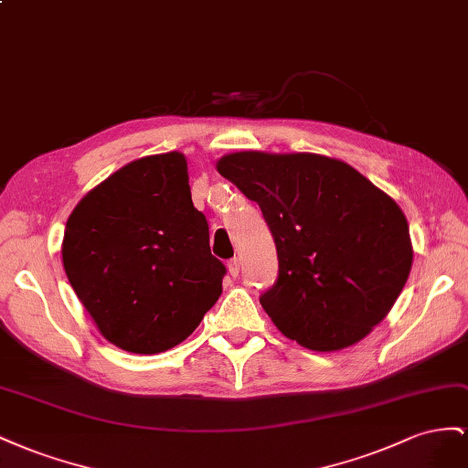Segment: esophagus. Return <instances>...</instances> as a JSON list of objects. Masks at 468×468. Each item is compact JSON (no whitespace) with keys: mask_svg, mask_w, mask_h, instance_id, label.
<instances>
[{"mask_svg":"<svg viewBox=\"0 0 468 468\" xmlns=\"http://www.w3.org/2000/svg\"><path fill=\"white\" fill-rule=\"evenodd\" d=\"M227 269H229V274L235 278L239 276V272H241V261L239 259H231L229 264H227Z\"/></svg>","mask_w":468,"mask_h":468,"instance_id":"obj_1","label":"esophagus"}]
</instances>
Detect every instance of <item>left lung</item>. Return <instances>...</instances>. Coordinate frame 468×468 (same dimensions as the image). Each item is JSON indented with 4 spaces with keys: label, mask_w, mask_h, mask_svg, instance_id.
<instances>
[{
    "label": "left lung",
    "mask_w": 468,
    "mask_h": 468,
    "mask_svg": "<svg viewBox=\"0 0 468 468\" xmlns=\"http://www.w3.org/2000/svg\"><path fill=\"white\" fill-rule=\"evenodd\" d=\"M218 172L259 204L274 237L278 278L261 303L288 339L339 351L388 315L413 261L406 216L388 194L314 153H231Z\"/></svg>",
    "instance_id": "1"
}]
</instances>
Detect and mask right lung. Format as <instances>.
I'll return each instance as SVG.
<instances>
[{
    "label": "right lung",
    "instance_id": "add662e5",
    "mask_svg": "<svg viewBox=\"0 0 468 468\" xmlns=\"http://www.w3.org/2000/svg\"><path fill=\"white\" fill-rule=\"evenodd\" d=\"M62 264L119 349L156 355L190 337L221 296L225 266L192 204L186 156H143L90 190L66 221Z\"/></svg>",
    "mask_w": 468,
    "mask_h": 468
}]
</instances>
